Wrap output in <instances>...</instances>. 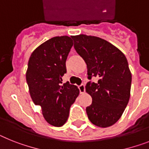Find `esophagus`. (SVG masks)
Wrapping results in <instances>:
<instances>
[{
  "label": "esophagus",
  "mask_w": 149,
  "mask_h": 149,
  "mask_svg": "<svg viewBox=\"0 0 149 149\" xmlns=\"http://www.w3.org/2000/svg\"><path fill=\"white\" fill-rule=\"evenodd\" d=\"M78 88H79L80 93H81V94H84V93L85 92V86H84V84H81V85L78 87Z\"/></svg>",
  "instance_id": "1"
}]
</instances>
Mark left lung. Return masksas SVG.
<instances>
[{
  "mask_svg": "<svg viewBox=\"0 0 149 149\" xmlns=\"http://www.w3.org/2000/svg\"><path fill=\"white\" fill-rule=\"evenodd\" d=\"M74 47L84 60L88 79L86 92L92 104L86 108L88 119L102 128L115 124L123 113L130 97L132 74L126 56L115 45L101 38L80 34L72 36Z\"/></svg>",
  "mask_w": 149,
  "mask_h": 149,
  "instance_id": "1",
  "label": "left lung"
}]
</instances>
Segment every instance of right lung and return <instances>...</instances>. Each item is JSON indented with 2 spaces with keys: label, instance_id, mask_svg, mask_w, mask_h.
Masks as SVG:
<instances>
[{
  "label": "right lung",
  "instance_id": "right-lung-1",
  "mask_svg": "<svg viewBox=\"0 0 149 149\" xmlns=\"http://www.w3.org/2000/svg\"><path fill=\"white\" fill-rule=\"evenodd\" d=\"M73 40L68 36H55L38 46L29 57L26 79L33 103L41 107L48 123L63 126L70 107L79 95L77 86L62 84L65 62Z\"/></svg>",
  "mask_w": 149,
  "mask_h": 149
}]
</instances>
